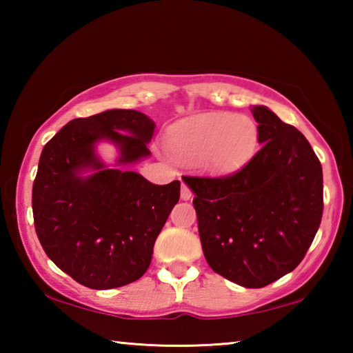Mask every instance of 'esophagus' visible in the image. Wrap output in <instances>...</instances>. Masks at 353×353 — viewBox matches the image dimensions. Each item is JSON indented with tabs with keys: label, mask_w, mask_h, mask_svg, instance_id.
Returning a JSON list of instances; mask_svg holds the SVG:
<instances>
[{
	"label": "esophagus",
	"mask_w": 353,
	"mask_h": 353,
	"mask_svg": "<svg viewBox=\"0 0 353 353\" xmlns=\"http://www.w3.org/2000/svg\"><path fill=\"white\" fill-rule=\"evenodd\" d=\"M191 194H193V193H191V188L188 187V185H187V183H183V182H182V190H181V198H182L183 201H188V199L191 198Z\"/></svg>",
	"instance_id": "34e87169"
}]
</instances>
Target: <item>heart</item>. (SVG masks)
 <instances>
[{
    "label": "heart",
    "mask_w": 353,
    "mask_h": 353,
    "mask_svg": "<svg viewBox=\"0 0 353 353\" xmlns=\"http://www.w3.org/2000/svg\"><path fill=\"white\" fill-rule=\"evenodd\" d=\"M171 149L187 160L202 159L214 174H232L246 165L259 145V129L246 115L210 113L177 123Z\"/></svg>",
    "instance_id": "1"
}]
</instances>
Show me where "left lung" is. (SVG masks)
Instances as JSON below:
<instances>
[{"mask_svg": "<svg viewBox=\"0 0 353 353\" xmlns=\"http://www.w3.org/2000/svg\"><path fill=\"white\" fill-rule=\"evenodd\" d=\"M260 151L227 176H183L205 260L246 288H263L296 270L319 229L322 166L302 132L254 107Z\"/></svg>", "mask_w": 353, "mask_h": 353, "instance_id": "left-lung-1", "label": "left lung"}]
</instances>
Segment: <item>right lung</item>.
<instances>
[{"mask_svg":"<svg viewBox=\"0 0 353 353\" xmlns=\"http://www.w3.org/2000/svg\"><path fill=\"white\" fill-rule=\"evenodd\" d=\"M154 121L137 110L113 109L71 119L46 143L32 185L39 241L54 265L92 290L139 280L149 268L154 243L181 196V182L155 185L134 171L105 168L94 143L112 140L121 163L151 152ZM97 170L82 179L77 171Z\"/></svg>","mask_w":353,"mask_h":353,"instance_id":"add662e5","label":"right lung"}]
</instances>
